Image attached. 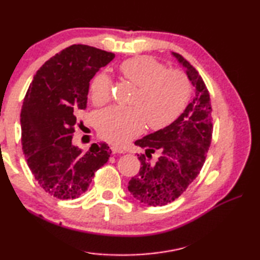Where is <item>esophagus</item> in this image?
<instances>
[{
  "mask_svg": "<svg viewBox=\"0 0 260 260\" xmlns=\"http://www.w3.org/2000/svg\"><path fill=\"white\" fill-rule=\"evenodd\" d=\"M111 151H112V153H124L125 152L124 149H121V148L117 147V146H112L111 147Z\"/></svg>",
  "mask_w": 260,
  "mask_h": 260,
  "instance_id": "esophagus-1",
  "label": "esophagus"
}]
</instances>
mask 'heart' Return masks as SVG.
<instances>
[{
	"label": "heart",
	"mask_w": 260,
	"mask_h": 260,
	"mask_svg": "<svg viewBox=\"0 0 260 260\" xmlns=\"http://www.w3.org/2000/svg\"><path fill=\"white\" fill-rule=\"evenodd\" d=\"M120 72L127 81L138 87L132 103L134 107H112L98 117V131L103 139L121 144L138 135L146 121L153 129L161 128L181 114L190 96L187 77L179 70L152 57L139 56L122 61ZM111 79L105 72L96 73L90 82V99L103 105L111 99Z\"/></svg>",
	"instance_id": "b5f03b06"
}]
</instances>
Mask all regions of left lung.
Returning a JSON list of instances; mask_svg holds the SVG:
<instances>
[{"label": "left lung", "mask_w": 260, "mask_h": 260, "mask_svg": "<svg viewBox=\"0 0 260 260\" xmlns=\"http://www.w3.org/2000/svg\"><path fill=\"white\" fill-rule=\"evenodd\" d=\"M195 87V98L172 124L135 141L146 149L141 153L139 173L128 182L136 201L150 206L171 203L186 191L199 175L212 139V108L203 79L181 55L172 52ZM158 152L156 162L151 153Z\"/></svg>", "instance_id": "obj_1"}]
</instances>
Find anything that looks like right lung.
Masks as SVG:
<instances>
[{
	"label": "right lung",
	"instance_id": "add662e5",
	"mask_svg": "<svg viewBox=\"0 0 260 260\" xmlns=\"http://www.w3.org/2000/svg\"><path fill=\"white\" fill-rule=\"evenodd\" d=\"M113 58L98 48L70 46L42 65L26 93L20 113L23 151L35 180L56 199L81 196L111 153L104 142L83 151L72 138L77 111L87 108L89 81Z\"/></svg>",
	"mask_w": 260,
	"mask_h": 260
}]
</instances>
